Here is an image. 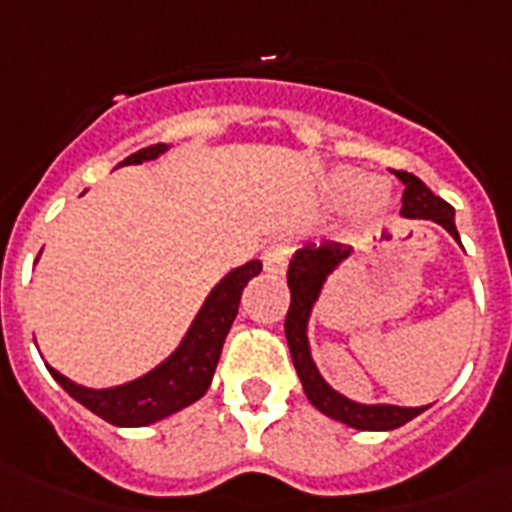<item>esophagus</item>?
Listing matches in <instances>:
<instances>
[{"label": "esophagus", "instance_id": "34e87169", "mask_svg": "<svg viewBox=\"0 0 512 512\" xmlns=\"http://www.w3.org/2000/svg\"><path fill=\"white\" fill-rule=\"evenodd\" d=\"M289 252H292V249H289V244H284V241L271 244V247L265 249V255H263L265 271L271 273V276H284L289 265Z\"/></svg>", "mask_w": 512, "mask_h": 512}]
</instances>
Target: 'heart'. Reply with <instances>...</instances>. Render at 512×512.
I'll use <instances>...</instances> for the list:
<instances>
[{"mask_svg": "<svg viewBox=\"0 0 512 512\" xmlns=\"http://www.w3.org/2000/svg\"><path fill=\"white\" fill-rule=\"evenodd\" d=\"M364 187H366V177L358 175V172L342 170L335 175V191L340 193V196H356V193H360ZM385 201L388 199H385L377 188H367V191L361 194V207H364L366 212H377V209L385 207Z\"/></svg>", "mask_w": 512, "mask_h": 512, "instance_id": "obj_1", "label": "heart"}]
</instances>
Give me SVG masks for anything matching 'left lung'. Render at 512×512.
Returning a JSON list of instances; mask_svg holds the SVG:
<instances>
[{"mask_svg": "<svg viewBox=\"0 0 512 512\" xmlns=\"http://www.w3.org/2000/svg\"><path fill=\"white\" fill-rule=\"evenodd\" d=\"M396 177L404 188V217H420V220H433V223L444 225L446 231L452 233L454 239L460 241L457 225H454V209L446 204L441 196L430 191L428 185L422 183L420 177L412 172H396ZM350 255V247L337 244V241H324V244H305L292 255L287 271V284L292 292V303H289L287 321H284V332H287L289 353L295 361L297 377L303 382V390L308 401H311L321 414H327L332 420L350 425L358 430H393L414 420L417 414L425 412L428 406H393V404H356L335 388H329V382L321 377V372L313 364L311 345H308V319L316 300L321 295V287L337 265Z\"/></svg>", "mask_w": 512, "mask_h": 512, "instance_id": "left-lung-1", "label": "left lung"}]
</instances>
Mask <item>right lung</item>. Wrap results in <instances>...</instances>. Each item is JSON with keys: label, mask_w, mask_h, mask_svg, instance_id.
<instances>
[{"label": "right lung", "mask_w": 512, "mask_h": 512, "mask_svg": "<svg viewBox=\"0 0 512 512\" xmlns=\"http://www.w3.org/2000/svg\"><path fill=\"white\" fill-rule=\"evenodd\" d=\"M167 148H170L167 143L140 148L138 154L127 156L119 167L151 162L156 156H162ZM260 271H263V263L249 260L241 268H233L228 276H223L220 284L207 295L175 353L138 380L124 382L116 388L95 390L76 385L74 380L55 372L52 366H47V369L68 396L76 398L79 404L87 406L92 414H98L111 425L143 428V425L164 420V417L191 406L193 401H199L207 393L217 361H220L225 335H228V329L239 313L241 292L247 287V281L255 279Z\"/></svg>", "instance_id": "right-lung-1"}]
</instances>
